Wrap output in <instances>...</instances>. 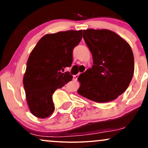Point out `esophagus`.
Segmentation results:
<instances>
[{"mask_svg":"<svg viewBox=\"0 0 148 148\" xmlns=\"http://www.w3.org/2000/svg\"><path fill=\"white\" fill-rule=\"evenodd\" d=\"M80 75V74H76V75H74V76H73V79L74 80H77V78H78V76Z\"/></svg>","mask_w":148,"mask_h":148,"instance_id":"1","label":"esophagus"}]
</instances>
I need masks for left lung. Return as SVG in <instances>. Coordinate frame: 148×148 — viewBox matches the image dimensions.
Returning a JSON list of instances; mask_svg holds the SVG:
<instances>
[{
  "mask_svg": "<svg viewBox=\"0 0 148 148\" xmlns=\"http://www.w3.org/2000/svg\"><path fill=\"white\" fill-rule=\"evenodd\" d=\"M83 38L91 52L92 68L80 74L78 93L97 103L116 99L134 74V57L127 41L109 29H87Z\"/></svg>",
  "mask_w": 148,
  "mask_h": 148,
  "instance_id": "1",
  "label": "left lung"
}]
</instances>
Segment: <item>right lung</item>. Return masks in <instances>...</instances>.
I'll return each mask as SVG.
<instances>
[{
    "label": "right lung",
    "mask_w": 148,
    "mask_h": 148,
    "mask_svg": "<svg viewBox=\"0 0 148 148\" xmlns=\"http://www.w3.org/2000/svg\"><path fill=\"white\" fill-rule=\"evenodd\" d=\"M82 37V30L46 34L29 54L23 83L28 108L36 117L45 119L53 112V93L73 78L61 70L71 66L73 49Z\"/></svg>",
    "instance_id": "right-lung-1"
}]
</instances>
